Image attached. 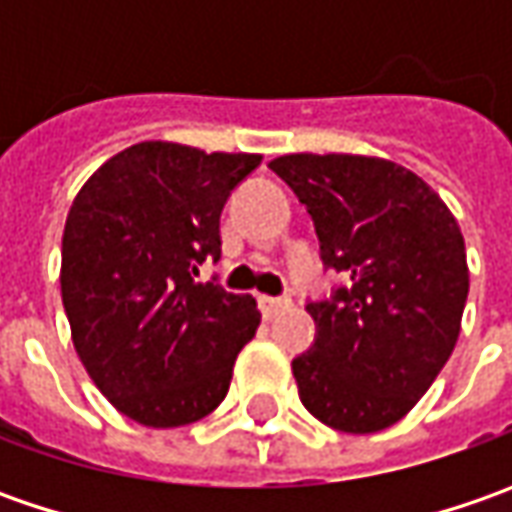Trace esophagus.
<instances>
[{"label": "esophagus", "mask_w": 512, "mask_h": 512, "mask_svg": "<svg viewBox=\"0 0 512 512\" xmlns=\"http://www.w3.org/2000/svg\"><path fill=\"white\" fill-rule=\"evenodd\" d=\"M259 307H262V313H265V319H273V316H279L282 310L290 307V299H276V296H259Z\"/></svg>", "instance_id": "34e87169"}]
</instances>
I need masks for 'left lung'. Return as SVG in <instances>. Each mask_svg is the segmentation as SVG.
Wrapping results in <instances>:
<instances>
[{
	"label": "left lung",
	"instance_id": "left-lung-1",
	"mask_svg": "<svg viewBox=\"0 0 512 512\" xmlns=\"http://www.w3.org/2000/svg\"><path fill=\"white\" fill-rule=\"evenodd\" d=\"M313 216L325 267L347 276L307 302L299 399L342 433H376L413 410L450 359L467 302L459 222L413 170L379 156L287 153L270 162Z\"/></svg>",
	"mask_w": 512,
	"mask_h": 512
}]
</instances>
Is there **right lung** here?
I'll return each instance as SVG.
<instances>
[{"label": "right lung", "instance_id": "obj_1", "mask_svg": "<svg viewBox=\"0 0 512 512\" xmlns=\"http://www.w3.org/2000/svg\"><path fill=\"white\" fill-rule=\"evenodd\" d=\"M259 162V153L139 142L70 205L59 282L73 347L133 422L182 427L227 396L262 313L253 296L193 276L207 256H222V207Z\"/></svg>", "mask_w": 512, "mask_h": 512}]
</instances>
